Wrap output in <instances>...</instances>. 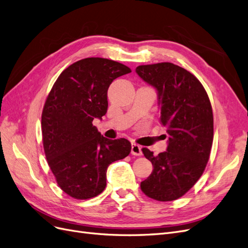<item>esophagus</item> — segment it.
Masks as SVG:
<instances>
[{"instance_id":"1","label":"esophagus","mask_w":248,"mask_h":248,"mask_svg":"<svg viewBox=\"0 0 248 248\" xmlns=\"http://www.w3.org/2000/svg\"><path fill=\"white\" fill-rule=\"evenodd\" d=\"M132 154L133 155H137V156H139V155H142V147L138 144H132Z\"/></svg>"}]
</instances>
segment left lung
Segmentation results:
<instances>
[{
	"label": "left lung",
	"mask_w": 248,
	"mask_h": 248,
	"mask_svg": "<svg viewBox=\"0 0 248 248\" xmlns=\"http://www.w3.org/2000/svg\"><path fill=\"white\" fill-rule=\"evenodd\" d=\"M139 77L158 92L159 122L167 127L166 152L142 148L153 171L141 182L143 193L157 201L176 200L202 176L214 140V115L202 84L185 68L170 62L140 65Z\"/></svg>",
	"instance_id": "8db88e82"
}]
</instances>
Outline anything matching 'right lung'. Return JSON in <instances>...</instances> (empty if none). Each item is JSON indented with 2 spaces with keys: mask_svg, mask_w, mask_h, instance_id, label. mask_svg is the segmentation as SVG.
Segmentation results:
<instances>
[{
  "mask_svg": "<svg viewBox=\"0 0 248 248\" xmlns=\"http://www.w3.org/2000/svg\"><path fill=\"white\" fill-rule=\"evenodd\" d=\"M132 70L124 64L91 57L64 69L46 99L42 136L47 162L58 186L75 199L102 193L110 163L124 159L132 146L110 140L93 125L107 112V91L116 78Z\"/></svg>",
  "mask_w": 248,
  "mask_h": 248,
  "instance_id": "add662e5",
  "label": "right lung"
}]
</instances>
